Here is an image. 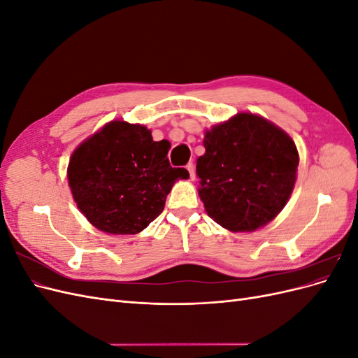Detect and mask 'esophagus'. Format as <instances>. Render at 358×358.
Wrapping results in <instances>:
<instances>
[{"mask_svg":"<svg viewBox=\"0 0 358 358\" xmlns=\"http://www.w3.org/2000/svg\"><path fill=\"white\" fill-rule=\"evenodd\" d=\"M187 170L189 171V178H191V180L196 179V171H194V164H192V162H188V164H187Z\"/></svg>","mask_w":358,"mask_h":358,"instance_id":"1","label":"esophagus"}]
</instances>
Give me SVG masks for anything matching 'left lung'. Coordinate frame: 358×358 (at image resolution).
I'll return each instance as SVG.
<instances>
[{
    "mask_svg": "<svg viewBox=\"0 0 358 358\" xmlns=\"http://www.w3.org/2000/svg\"><path fill=\"white\" fill-rule=\"evenodd\" d=\"M197 159L199 196L210 218L230 231H255L284 209L294 188L299 152L267 119L237 113L204 134Z\"/></svg>",
    "mask_w": 358,
    "mask_h": 358,
    "instance_id": "left-lung-1",
    "label": "left lung"
}]
</instances>
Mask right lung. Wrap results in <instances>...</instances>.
I'll list each match as a JSON object with an SVG mask.
<instances>
[{
    "label": "right lung",
    "instance_id": "add662e5",
    "mask_svg": "<svg viewBox=\"0 0 358 358\" xmlns=\"http://www.w3.org/2000/svg\"><path fill=\"white\" fill-rule=\"evenodd\" d=\"M170 142H154L140 124L112 121L73 152L67 178L79 210L95 229L137 234L164 209L167 194L185 169L170 166Z\"/></svg>",
    "mask_w": 358,
    "mask_h": 358
}]
</instances>
